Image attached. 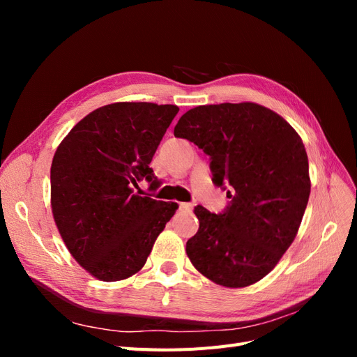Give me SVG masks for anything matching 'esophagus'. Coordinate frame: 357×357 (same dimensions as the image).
Masks as SVG:
<instances>
[{"instance_id":"34e87169","label":"esophagus","mask_w":357,"mask_h":357,"mask_svg":"<svg viewBox=\"0 0 357 357\" xmlns=\"http://www.w3.org/2000/svg\"><path fill=\"white\" fill-rule=\"evenodd\" d=\"M178 208H180L181 211H192L193 205L189 204V202H180V204H178Z\"/></svg>"}]
</instances>
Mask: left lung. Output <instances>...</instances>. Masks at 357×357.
<instances>
[{"mask_svg": "<svg viewBox=\"0 0 357 357\" xmlns=\"http://www.w3.org/2000/svg\"><path fill=\"white\" fill-rule=\"evenodd\" d=\"M174 135L210 156L213 183L231 199L219 214L193 210L199 229L186 243L192 265L225 287L259 282L294 243L307 208L311 183L301 137L255 102L195 107Z\"/></svg>", "mask_w": 357, "mask_h": 357, "instance_id": "8db88e82", "label": "left lung"}]
</instances>
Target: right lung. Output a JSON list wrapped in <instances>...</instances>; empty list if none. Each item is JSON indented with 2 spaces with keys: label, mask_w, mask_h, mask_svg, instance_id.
Returning <instances> with one entry per match:
<instances>
[{
  "label": "right lung",
  "mask_w": 357,
  "mask_h": 357,
  "mask_svg": "<svg viewBox=\"0 0 357 357\" xmlns=\"http://www.w3.org/2000/svg\"><path fill=\"white\" fill-rule=\"evenodd\" d=\"M177 105L114 102L93 110L56 149L50 168L53 219L73 257L102 282L142 269L176 202L139 197L156 185L150 162Z\"/></svg>",
  "instance_id": "1"
}]
</instances>
